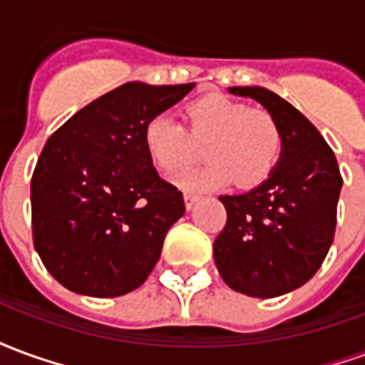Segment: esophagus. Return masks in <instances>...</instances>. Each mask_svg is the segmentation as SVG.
Wrapping results in <instances>:
<instances>
[{"label": "esophagus", "instance_id": "esophagus-1", "mask_svg": "<svg viewBox=\"0 0 365 365\" xmlns=\"http://www.w3.org/2000/svg\"><path fill=\"white\" fill-rule=\"evenodd\" d=\"M183 199H185V207H187V209H193V205L197 203L199 195H195V193H185Z\"/></svg>", "mask_w": 365, "mask_h": 365}]
</instances>
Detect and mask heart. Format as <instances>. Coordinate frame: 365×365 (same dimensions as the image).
<instances>
[{"mask_svg":"<svg viewBox=\"0 0 365 365\" xmlns=\"http://www.w3.org/2000/svg\"><path fill=\"white\" fill-rule=\"evenodd\" d=\"M205 143L209 162L174 175L185 190H215L232 180L240 187L260 185L282 160L283 133L272 113L219 93L199 97L187 107V127L166 111L144 123V150L162 172L190 164L197 144Z\"/></svg>","mask_w":365,"mask_h":365,"instance_id":"1","label":"heart"}]
</instances>
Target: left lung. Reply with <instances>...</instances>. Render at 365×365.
<instances>
[{
	"mask_svg": "<svg viewBox=\"0 0 365 365\" xmlns=\"http://www.w3.org/2000/svg\"><path fill=\"white\" fill-rule=\"evenodd\" d=\"M252 97L283 133L279 164L242 195H221L227 222L215 238L225 283L250 297H277L307 283L329 254L336 230L342 175L336 156L303 113L266 88H229Z\"/></svg>",
	"mask_w": 365,
	"mask_h": 365,
	"instance_id": "left-lung-1",
	"label": "left lung"
}]
</instances>
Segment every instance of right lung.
<instances>
[{"mask_svg":"<svg viewBox=\"0 0 365 365\" xmlns=\"http://www.w3.org/2000/svg\"><path fill=\"white\" fill-rule=\"evenodd\" d=\"M191 90L193 83H123L46 140L31 180L33 242L66 289L119 297L150 275L185 203L152 166L143 128Z\"/></svg>","mask_w":365,"mask_h":365,"instance_id":"add662e5","label":"right lung"}]
</instances>
